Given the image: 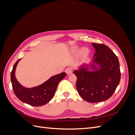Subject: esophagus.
Returning <instances> with one entry per match:
<instances>
[{
    "instance_id": "obj_1",
    "label": "esophagus",
    "mask_w": 135,
    "mask_h": 135,
    "mask_svg": "<svg viewBox=\"0 0 135 135\" xmlns=\"http://www.w3.org/2000/svg\"><path fill=\"white\" fill-rule=\"evenodd\" d=\"M65 72L67 74H70L73 72V69L71 68H68L65 69Z\"/></svg>"
}]
</instances>
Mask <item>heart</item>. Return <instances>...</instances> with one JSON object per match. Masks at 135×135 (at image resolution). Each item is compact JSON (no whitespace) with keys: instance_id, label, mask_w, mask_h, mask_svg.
<instances>
[{"instance_id":"b5f03b06","label":"heart","mask_w":135,"mask_h":135,"mask_svg":"<svg viewBox=\"0 0 135 135\" xmlns=\"http://www.w3.org/2000/svg\"><path fill=\"white\" fill-rule=\"evenodd\" d=\"M83 53L84 55H86L87 54V53H88V51L86 50V49H84V50H83Z\"/></svg>"}]
</instances>
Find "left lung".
Instances as JSON below:
<instances>
[{
    "mask_svg": "<svg viewBox=\"0 0 135 135\" xmlns=\"http://www.w3.org/2000/svg\"><path fill=\"white\" fill-rule=\"evenodd\" d=\"M95 49L94 62L100 69L88 71L84 66L74 74L77 78L76 87L82 99L89 103H99L108 100L115 92L120 79V71L117 56L104 44L92 43Z\"/></svg>",
    "mask_w": 135,
    "mask_h": 135,
    "instance_id": "1",
    "label": "left lung"
}]
</instances>
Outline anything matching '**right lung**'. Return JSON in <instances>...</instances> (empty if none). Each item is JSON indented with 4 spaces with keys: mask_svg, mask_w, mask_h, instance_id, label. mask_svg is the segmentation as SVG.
Here are the masks:
<instances>
[{
    "mask_svg": "<svg viewBox=\"0 0 135 135\" xmlns=\"http://www.w3.org/2000/svg\"><path fill=\"white\" fill-rule=\"evenodd\" d=\"M20 60L16 61L11 73V79L13 92L18 99L24 103L33 107H39L46 104L55 95L60 81L66 75L65 73L53 76L46 82L38 87L26 88L20 84L15 77L16 66Z\"/></svg>",
    "mask_w": 135,
    "mask_h": 135,
    "instance_id": "obj_1",
    "label": "right lung"
}]
</instances>
